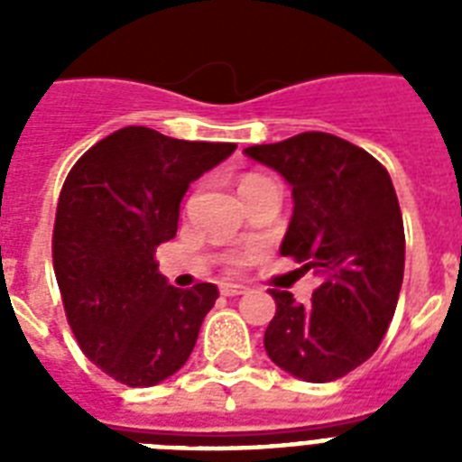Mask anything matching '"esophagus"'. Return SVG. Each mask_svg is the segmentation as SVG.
<instances>
[{"mask_svg": "<svg viewBox=\"0 0 462 462\" xmlns=\"http://www.w3.org/2000/svg\"><path fill=\"white\" fill-rule=\"evenodd\" d=\"M220 292H223L225 297L245 295L246 285H239V282H220Z\"/></svg>", "mask_w": 462, "mask_h": 462, "instance_id": "obj_1", "label": "esophagus"}]
</instances>
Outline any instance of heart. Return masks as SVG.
Listing matches in <instances>:
<instances>
[{"label": "heart", "instance_id": "b5f03b06", "mask_svg": "<svg viewBox=\"0 0 462 462\" xmlns=\"http://www.w3.org/2000/svg\"><path fill=\"white\" fill-rule=\"evenodd\" d=\"M246 180H256V177H245L242 181H246ZM232 263H237V266L239 263H246V256H235V259H232Z\"/></svg>", "mask_w": 462, "mask_h": 462}]
</instances>
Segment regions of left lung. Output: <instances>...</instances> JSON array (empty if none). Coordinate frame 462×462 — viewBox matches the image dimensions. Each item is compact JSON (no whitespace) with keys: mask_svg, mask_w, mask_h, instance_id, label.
I'll list each match as a JSON object with an SVG mask.
<instances>
[{"mask_svg":"<svg viewBox=\"0 0 462 462\" xmlns=\"http://www.w3.org/2000/svg\"><path fill=\"white\" fill-rule=\"evenodd\" d=\"M245 153L292 187L281 254L321 278L311 304L271 290L263 347L295 379H340L376 352L401 295L405 230L393 181L365 148L333 134H297Z\"/></svg>","mask_w":462,"mask_h":462,"instance_id":"1","label":"left lung"}]
</instances>
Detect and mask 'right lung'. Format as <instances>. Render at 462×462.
Masks as SVG:
<instances>
[{
  "label": "right lung",
  "instance_id": "right-lung-1",
  "mask_svg": "<svg viewBox=\"0 0 462 462\" xmlns=\"http://www.w3.org/2000/svg\"><path fill=\"white\" fill-rule=\"evenodd\" d=\"M235 148L125 126L86 151L61 187L52 235L61 302L83 355L119 383L155 386L194 350L217 288H172L155 249L177 235L189 184Z\"/></svg>",
  "mask_w": 462,
  "mask_h": 462
}]
</instances>
